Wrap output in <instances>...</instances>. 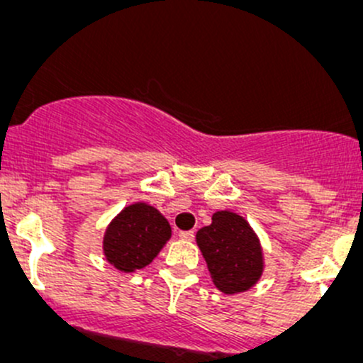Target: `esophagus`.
I'll list each match as a JSON object with an SVG mask.
<instances>
[{"instance_id": "obj_1", "label": "esophagus", "mask_w": 363, "mask_h": 363, "mask_svg": "<svg viewBox=\"0 0 363 363\" xmlns=\"http://www.w3.org/2000/svg\"><path fill=\"white\" fill-rule=\"evenodd\" d=\"M179 237L182 240H193L194 239V230H186V232H179Z\"/></svg>"}]
</instances>
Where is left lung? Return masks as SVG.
Instances as JSON below:
<instances>
[{
    "mask_svg": "<svg viewBox=\"0 0 363 363\" xmlns=\"http://www.w3.org/2000/svg\"><path fill=\"white\" fill-rule=\"evenodd\" d=\"M196 244L211 281L225 295L251 290L264 272L259 237L247 220L234 211H215L211 223L196 234Z\"/></svg>",
    "mask_w": 363,
    "mask_h": 363,
    "instance_id": "obj_1",
    "label": "left lung"
}]
</instances>
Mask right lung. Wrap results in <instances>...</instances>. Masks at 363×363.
Instances as JSON below:
<instances>
[{
    "label": "right lung",
    "mask_w": 363,
    "mask_h": 363,
    "mask_svg": "<svg viewBox=\"0 0 363 363\" xmlns=\"http://www.w3.org/2000/svg\"><path fill=\"white\" fill-rule=\"evenodd\" d=\"M172 235L164 215L147 203H133L107 225L102 249L107 262L123 273L145 268Z\"/></svg>",
    "instance_id": "right-lung-1"
}]
</instances>
